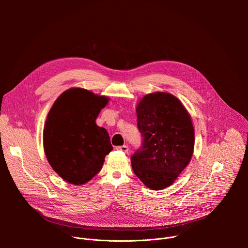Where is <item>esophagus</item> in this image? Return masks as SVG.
I'll return each mask as SVG.
<instances>
[{
  "label": "esophagus",
  "instance_id": "esophagus-1",
  "mask_svg": "<svg viewBox=\"0 0 248 248\" xmlns=\"http://www.w3.org/2000/svg\"><path fill=\"white\" fill-rule=\"evenodd\" d=\"M117 149L120 150V151H123V152H127L128 151V146L127 145H122V146H118Z\"/></svg>",
  "mask_w": 248,
  "mask_h": 248
}]
</instances>
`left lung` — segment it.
Wrapping results in <instances>:
<instances>
[{
  "instance_id": "obj_1",
  "label": "left lung",
  "mask_w": 248,
  "mask_h": 248,
  "mask_svg": "<svg viewBox=\"0 0 248 248\" xmlns=\"http://www.w3.org/2000/svg\"><path fill=\"white\" fill-rule=\"evenodd\" d=\"M142 146L131 156L137 178L148 188L164 189L173 184L190 162L194 128L182 102L166 92L145 95L136 107Z\"/></svg>"
}]
</instances>
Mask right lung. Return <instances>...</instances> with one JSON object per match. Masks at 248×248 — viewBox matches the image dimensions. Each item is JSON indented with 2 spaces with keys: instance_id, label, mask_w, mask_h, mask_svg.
Returning <instances> with one entry per match:
<instances>
[{
  "instance_id": "1",
  "label": "right lung",
  "mask_w": 248,
  "mask_h": 248,
  "mask_svg": "<svg viewBox=\"0 0 248 248\" xmlns=\"http://www.w3.org/2000/svg\"><path fill=\"white\" fill-rule=\"evenodd\" d=\"M109 98L70 88L53 104L43 131L47 160L68 184L84 185L100 171L113 146L108 131L96 124Z\"/></svg>"
}]
</instances>
